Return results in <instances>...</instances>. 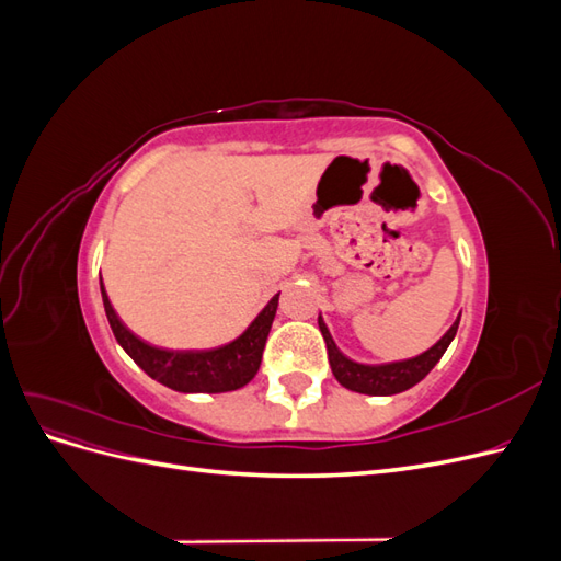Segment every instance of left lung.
I'll return each instance as SVG.
<instances>
[{"mask_svg": "<svg viewBox=\"0 0 561 561\" xmlns=\"http://www.w3.org/2000/svg\"><path fill=\"white\" fill-rule=\"evenodd\" d=\"M458 320H461V316L456 318V322L445 332V336L439 339L435 346H431L426 353H421V355H416V358H410V360L388 363V365H360V363L348 360L346 355L339 351L336 344L332 342V336L325 328V322H322V318H318V325H320L322 339H325V344H328V358H330L332 375L336 377L339 383L346 386L348 390H355V393L396 396V393H402V390H407V388H412L414 383H419L439 363L447 346L451 344V339L456 336Z\"/></svg>", "mask_w": 561, "mask_h": 561, "instance_id": "left-lung-1", "label": "left lung"}]
</instances>
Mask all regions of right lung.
<instances>
[{
  "label": "right lung",
  "instance_id": "obj_1",
  "mask_svg": "<svg viewBox=\"0 0 561 561\" xmlns=\"http://www.w3.org/2000/svg\"><path fill=\"white\" fill-rule=\"evenodd\" d=\"M103 290L105 313L116 342L138 363L151 379L180 390V393H227V390L243 388L257 375L262 353L266 346V336L271 322L276 318L278 295L271 299L262 313L250 322V328L233 342L210 348V351H165L149 346L142 339L135 336L124 328V322L114 313L110 297Z\"/></svg>",
  "mask_w": 561,
  "mask_h": 561
}]
</instances>
